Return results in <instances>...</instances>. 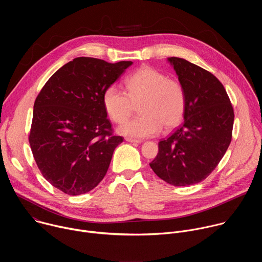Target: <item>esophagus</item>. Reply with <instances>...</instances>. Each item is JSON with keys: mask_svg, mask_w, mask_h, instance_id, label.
<instances>
[{"mask_svg": "<svg viewBox=\"0 0 262 262\" xmlns=\"http://www.w3.org/2000/svg\"><path fill=\"white\" fill-rule=\"evenodd\" d=\"M125 141L126 142H129V143H142V140H136V139H132V138H125Z\"/></svg>", "mask_w": 262, "mask_h": 262, "instance_id": "34e87169", "label": "esophagus"}]
</instances>
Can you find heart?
<instances>
[{"instance_id": "b5f03b06", "label": "heart", "mask_w": 262, "mask_h": 262, "mask_svg": "<svg viewBox=\"0 0 262 262\" xmlns=\"http://www.w3.org/2000/svg\"><path fill=\"white\" fill-rule=\"evenodd\" d=\"M134 104H139L141 114L118 127L122 136L144 139L157 136L163 126L175 127L184 116L186 95L182 85L168 79L157 69L143 66L124 82V92L115 86L107 87L102 94V105L108 118L122 123L132 114Z\"/></svg>"}]
</instances>
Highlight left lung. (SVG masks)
Returning <instances> with one entry per match:
<instances>
[{
    "mask_svg": "<svg viewBox=\"0 0 262 262\" xmlns=\"http://www.w3.org/2000/svg\"><path fill=\"white\" fill-rule=\"evenodd\" d=\"M167 61L185 91L184 121L159 143V154L149 165L167 183L192 185L205 179L228 149L233 107L212 73L182 58L170 57Z\"/></svg>",
    "mask_w": 262,
    "mask_h": 262,
    "instance_id": "obj_1",
    "label": "left lung"
}]
</instances>
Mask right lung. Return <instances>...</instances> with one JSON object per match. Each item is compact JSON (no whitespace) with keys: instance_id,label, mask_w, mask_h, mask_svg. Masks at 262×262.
<instances>
[{"instance_id":"add662e5","label":"right lung","mask_w":262,"mask_h":262,"mask_svg":"<svg viewBox=\"0 0 262 262\" xmlns=\"http://www.w3.org/2000/svg\"><path fill=\"white\" fill-rule=\"evenodd\" d=\"M132 64L76 58L58 69L37 96L30 146L43 177L63 193H88L105 176L123 138L112 135L102 94Z\"/></svg>"}]
</instances>
